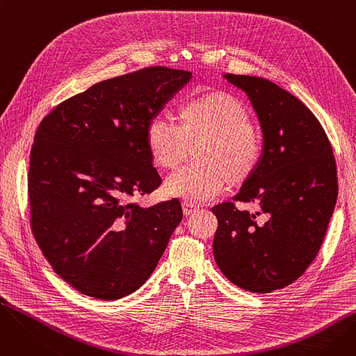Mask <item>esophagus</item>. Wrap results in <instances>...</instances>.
<instances>
[{
    "label": "esophagus",
    "instance_id": "34e87169",
    "mask_svg": "<svg viewBox=\"0 0 356 356\" xmlns=\"http://www.w3.org/2000/svg\"><path fill=\"white\" fill-rule=\"evenodd\" d=\"M181 207H183V213L184 215H192L196 211H199V207H196V204H193L191 202H183Z\"/></svg>",
    "mask_w": 356,
    "mask_h": 356
}]
</instances>
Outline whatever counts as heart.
Returning a JSON list of instances; mask_svg holds the SVG:
<instances>
[{"mask_svg": "<svg viewBox=\"0 0 356 356\" xmlns=\"http://www.w3.org/2000/svg\"><path fill=\"white\" fill-rule=\"evenodd\" d=\"M180 125L156 117L147 127V147L161 168L186 164L165 180V193L186 202H207L225 191L228 183L239 184L254 172L261 159V137L251 122L245 104L232 93L209 90L186 99L179 109Z\"/></svg>", "mask_w": 356, "mask_h": 356, "instance_id": "obj_1", "label": "heart"}]
</instances>
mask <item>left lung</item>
Listing matches in <instances>:
<instances>
[{
  "mask_svg": "<svg viewBox=\"0 0 356 356\" xmlns=\"http://www.w3.org/2000/svg\"><path fill=\"white\" fill-rule=\"evenodd\" d=\"M223 78L247 93L263 149L235 196L259 211H239L232 202L213 207V255L235 286L271 293L296 282L321 250L338 199L336 161L323 127L290 92L247 74Z\"/></svg>",
  "mask_w": 356,
  "mask_h": 356,
  "instance_id": "obj_1",
  "label": "left lung"
}]
</instances>
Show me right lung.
Wrapping results in <instances>:
<instances>
[{"instance_id": "right-lung-1", "label": "right lung", "mask_w": 356, "mask_h": 356, "mask_svg": "<svg viewBox=\"0 0 356 356\" xmlns=\"http://www.w3.org/2000/svg\"><path fill=\"white\" fill-rule=\"evenodd\" d=\"M192 73L145 67L95 83L40 122L30 156L34 238L53 270L82 294L118 300L152 275L183 219L177 199L141 208L161 177L147 127Z\"/></svg>"}]
</instances>
